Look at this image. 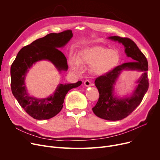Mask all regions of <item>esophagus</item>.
Returning a JSON list of instances; mask_svg holds the SVG:
<instances>
[{
    "label": "esophagus",
    "instance_id": "34e87169",
    "mask_svg": "<svg viewBox=\"0 0 160 160\" xmlns=\"http://www.w3.org/2000/svg\"><path fill=\"white\" fill-rule=\"evenodd\" d=\"M83 84H84V86L86 87H89V86H92V83L90 82L89 80H86L84 82V83H83Z\"/></svg>",
    "mask_w": 160,
    "mask_h": 160
}]
</instances>
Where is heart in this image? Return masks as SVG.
<instances>
[{"label":"heart","instance_id":"1","mask_svg":"<svg viewBox=\"0 0 160 160\" xmlns=\"http://www.w3.org/2000/svg\"><path fill=\"white\" fill-rule=\"evenodd\" d=\"M121 55L117 49H110L102 46H95L82 50L78 58L72 57L70 66L75 71H79L82 65L90 66L91 72L101 76L110 72L118 65Z\"/></svg>","mask_w":160,"mask_h":160}]
</instances>
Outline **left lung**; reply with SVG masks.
Instances as JSON below:
<instances>
[{
	"label": "left lung",
	"mask_w": 160,
	"mask_h": 160,
	"mask_svg": "<svg viewBox=\"0 0 160 160\" xmlns=\"http://www.w3.org/2000/svg\"><path fill=\"white\" fill-rule=\"evenodd\" d=\"M109 39L117 41L124 47V52L133 62L122 63L110 72L96 78L99 98L93 112L100 118L108 121H119L129 115L140 104L148 89V62L136 44L129 38L110 36ZM124 70H137L143 73L137 81L138 85L131 95L123 98L114 95V85Z\"/></svg>",
	"instance_id": "1"
}]
</instances>
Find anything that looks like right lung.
Returning <instances> with one entry per match:
<instances>
[{
    "instance_id": "add662e5",
    "label": "right lung",
    "mask_w": 160,
    "mask_h": 160,
    "mask_svg": "<svg viewBox=\"0 0 160 160\" xmlns=\"http://www.w3.org/2000/svg\"><path fill=\"white\" fill-rule=\"evenodd\" d=\"M72 36L71 30H65L49 33L36 39L20 50L11 66L12 93L24 111L33 119L45 120L56 115L63 108L68 91L82 84L81 81L75 83H59L52 95L43 98L30 95L25 84L29 69L39 61L50 62L60 72L67 71V58L58 48L65 46Z\"/></svg>"
}]
</instances>
